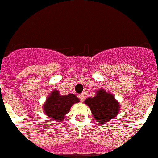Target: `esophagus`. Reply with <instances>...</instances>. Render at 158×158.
<instances>
[{"label":"esophagus","mask_w":158,"mask_h":158,"mask_svg":"<svg viewBox=\"0 0 158 158\" xmlns=\"http://www.w3.org/2000/svg\"><path fill=\"white\" fill-rule=\"evenodd\" d=\"M79 101H81V102H83V101L85 100V97H84V95L83 94H79Z\"/></svg>","instance_id":"34e87169"}]
</instances>
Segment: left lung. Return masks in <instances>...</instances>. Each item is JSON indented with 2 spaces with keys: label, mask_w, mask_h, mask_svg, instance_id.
<instances>
[{
  "label": "left lung",
  "mask_w": 158,
  "mask_h": 158,
  "mask_svg": "<svg viewBox=\"0 0 158 158\" xmlns=\"http://www.w3.org/2000/svg\"><path fill=\"white\" fill-rule=\"evenodd\" d=\"M84 102L89 106L95 119L100 124L108 123L116 117L119 111V104L114 95L103 89L97 91L95 97H89Z\"/></svg>",
  "instance_id": "1"
}]
</instances>
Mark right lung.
I'll return each instance as SVG.
<instances>
[{
    "label": "right lung",
    "instance_id": "right-lung-1",
    "mask_svg": "<svg viewBox=\"0 0 158 158\" xmlns=\"http://www.w3.org/2000/svg\"><path fill=\"white\" fill-rule=\"evenodd\" d=\"M79 101V98L75 95L70 93L66 96H61L57 91H52L46 100L44 110L46 115L53 118V120L61 121L70 111L73 104L78 103Z\"/></svg>",
    "mask_w": 158,
    "mask_h": 158
}]
</instances>
